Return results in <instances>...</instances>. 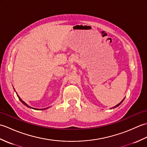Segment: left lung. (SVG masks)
<instances>
[{"label":"left lung","mask_w":147,"mask_h":147,"mask_svg":"<svg viewBox=\"0 0 147 147\" xmlns=\"http://www.w3.org/2000/svg\"><path fill=\"white\" fill-rule=\"evenodd\" d=\"M124 99L123 100H122V101H121V102L120 103H119V104H118L117 105H115V106H114V107H112V108H111V109H114V108H115V107H118V106H119V105H120V104H121V103L123 102V100H124Z\"/></svg>","instance_id":"left-lung-1"}]
</instances>
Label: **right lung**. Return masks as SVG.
<instances>
[{"label":"right lung","mask_w":147,"mask_h":147,"mask_svg":"<svg viewBox=\"0 0 147 147\" xmlns=\"http://www.w3.org/2000/svg\"><path fill=\"white\" fill-rule=\"evenodd\" d=\"M17 96H18V97L19 98V99H20V100L22 102V103H23V104L24 105H26V107H30V108H32V109H35V110H39V109H36V108H33V107H30V105H28L27 104H26V103L25 102H24L23 100H21V98L20 97V96H19V95L17 94ZM49 107H47V108H45V109H48ZM42 110H43V109H42Z\"/></svg>","instance_id":"1"}]
</instances>
